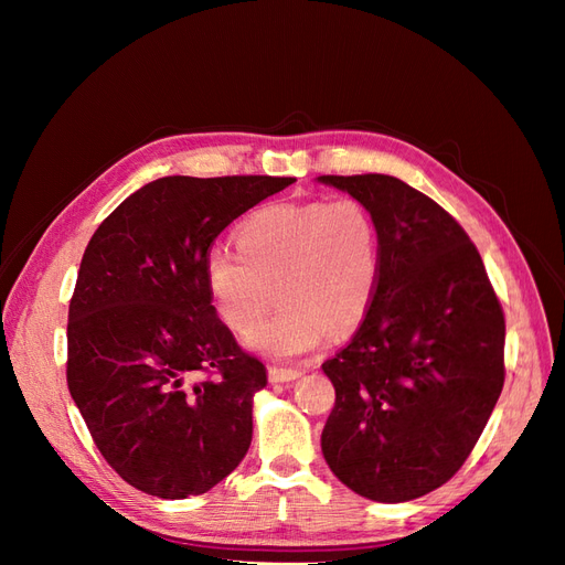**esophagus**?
I'll use <instances>...</instances> for the list:
<instances>
[{
	"label": "esophagus",
	"mask_w": 565,
	"mask_h": 565,
	"mask_svg": "<svg viewBox=\"0 0 565 565\" xmlns=\"http://www.w3.org/2000/svg\"><path fill=\"white\" fill-rule=\"evenodd\" d=\"M301 370H292V367H268V380L270 382H295L301 377Z\"/></svg>",
	"instance_id": "esophagus-1"
}]
</instances>
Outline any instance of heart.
I'll list each match as a JSON object with an SVG mask.
<instances>
[{
  "mask_svg": "<svg viewBox=\"0 0 565 565\" xmlns=\"http://www.w3.org/2000/svg\"><path fill=\"white\" fill-rule=\"evenodd\" d=\"M236 252L212 249L204 278L216 311L249 334L276 297L282 309L249 337L270 358H297L322 344L332 328H355L380 280V235L363 202H278L252 214L235 233Z\"/></svg>",
  "mask_w": 565,
  "mask_h": 565,
  "instance_id": "heart-1",
  "label": "heart"
}]
</instances>
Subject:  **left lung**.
<instances>
[{
  "label": "left lung",
  "instance_id": "obj_1",
  "mask_svg": "<svg viewBox=\"0 0 565 565\" xmlns=\"http://www.w3.org/2000/svg\"><path fill=\"white\" fill-rule=\"evenodd\" d=\"M363 202L380 280L347 349L322 363L332 473L374 502H407L459 471L504 386V313L481 254L431 198L396 177H318Z\"/></svg>",
  "mask_w": 565,
  "mask_h": 565
}]
</instances>
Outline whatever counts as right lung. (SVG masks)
Returning <instances> with one entry per match:
<instances>
[{
  "label": "right lung",
  "instance_id": "add662e5",
  "mask_svg": "<svg viewBox=\"0 0 565 565\" xmlns=\"http://www.w3.org/2000/svg\"><path fill=\"white\" fill-rule=\"evenodd\" d=\"M295 179L164 177L84 249L67 311V388L100 455L136 490H212L252 443L266 367L218 320L204 278L216 235Z\"/></svg>",
  "mask_w": 565,
  "mask_h": 565
}]
</instances>
